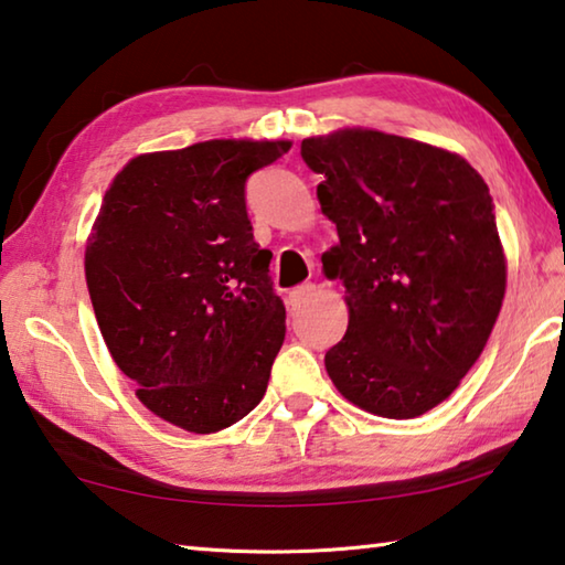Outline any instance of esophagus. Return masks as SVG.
<instances>
[{"label": "esophagus", "mask_w": 565, "mask_h": 565, "mask_svg": "<svg viewBox=\"0 0 565 565\" xmlns=\"http://www.w3.org/2000/svg\"><path fill=\"white\" fill-rule=\"evenodd\" d=\"M313 291H317V286H313V284H301V286H296V289L289 294V303L294 306V309H299V306H303L306 301L311 299Z\"/></svg>", "instance_id": "esophagus-1"}]
</instances>
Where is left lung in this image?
Returning <instances> with one entry per match:
<instances>
[{
    "label": "left lung",
    "mask_w": 565,
    "mask_h": 565,
    "mask_svg": "<svg viewBox=\"0 0 565 565\" xmlns=\"http://www.w3.org/2000/svg\"><path fill=\"white\" fill-rule=\"evenodd\" d=\"M301 159L339 232L323 271L347 286V337L323 359L333 386L369 414H426L481 356L503 303L489 186L458 154L374 129L303 139Z\"/></svg>",
    "instance_id": "1"
}]
</instances>
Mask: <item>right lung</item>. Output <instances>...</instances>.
Returning <instances> with one entry per match:
<instances>
[{"label": "right lung", "mask_w": 565, "mask_h": 565, "mask_svg": "<svg viewBox=\"0 0 565 565\" xmlns=\"http://www.w3.org/2000/svg\"><path fill=\"white\" fill-rule=\"evenodd\" d=\"M289 149L212 139L141 154L104 194L84 256L102 337L141 404L184 431H222L269 386L286 309L246 179Z\"/></svg>", "instance_id": "right-lung-1"}]
</instances>
